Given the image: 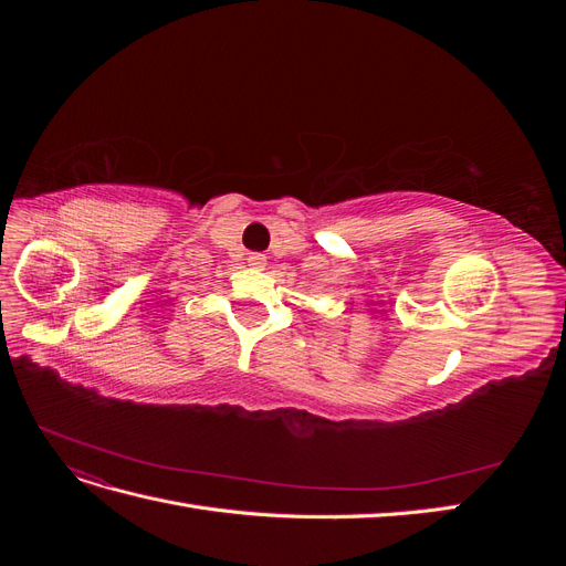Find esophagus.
I'll list each match as a JSON object with an SVG mask.
<instances>
[{
  "mask_svg": "<svg viewBox=\"0 0 566 566\" xmlns=\"http://www.w3.org/2000/svg\"><path fill=\"white\" fill-rule=\"evenodd\" d=\"M248 262H250V266H254V269H262V266L266 264V256L260 254V252H252V254L248 256Z\"/></svg>",
  "mask_w": 566,
  "mask_h": 566,
  "instance_id": "esophagus-1",
  "label": "esophagus"
}]
</instances>
